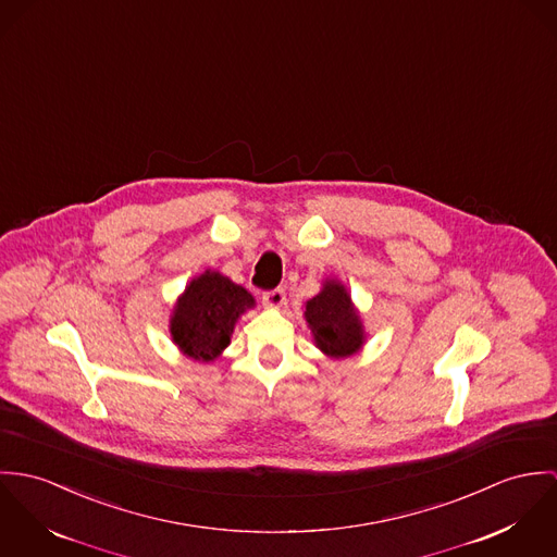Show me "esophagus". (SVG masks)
I'll list each match as a JSON object with an SVG mask.
<instances>
[{"mask_svg":"<svg viewBox=\"0 0 557 557\" xmlns=\"http://www.w3.org/2000/svg\"><path fill=\"white\" fill-rule=\"evenodd\" d=\"M264 306L271 309H280L286 306V293H284V288H275V290H269V293H264Z\"/></svg>","mask_w":557,"mask_h":557,"instance_id":"obj_1","label":"esophagus"}]
</instances>
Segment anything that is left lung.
<instances>
[{"instance_id":"8db88e82","label":"left lung","mask_w":557,"mask_h":557,"mask_svg":"<svg viewBox=\"0 0 557 557\" xmlns=\"http://www.w3.org/2000/svg\"><path fill=\"white\" fill-rule=\"evenodd\" d=\"M304 318L315 348L331 359H348L368 342L359 309L348 288L335 277L322 282L320 293L304 306Z\"/></svg>"}]
</instances>
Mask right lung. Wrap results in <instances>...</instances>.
Segmentation results:
<instances>
[{
	"instance_id": "obj_1",
	"label": "right lung",
	"mask_w": 557,
	"mask_h": 557,
	"mask_svg": "<svg viewBox=\"0 0 557 557\" xmlns=\"http://www.w3.org/2000/svg\"><path fill=\"white\" fill-rule=\"evenodd\" d=\"M256 299L231 277L207 269L191 277L171 311L173 344L198 363H213L231 344L239 318Z\"/></svg>"
}]
</instances>
